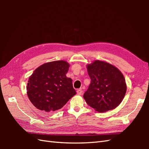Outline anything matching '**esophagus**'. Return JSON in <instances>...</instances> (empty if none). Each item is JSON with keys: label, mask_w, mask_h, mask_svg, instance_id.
I'll use <instances>...</instances> for the list:
<instances>
[{"label": "esophagus", "mask_w": 149, "mask_h": 149, "mask_svg": "<svg viewBox=\"0 0 149 149\" xmlns=\"http://www.w3.org/2000/svg\"><path fill=\"white\" fill-rule=\"evenodd\" d=\"M83 90L81 89H79L77 90V95H81L83 94Z\"/></svg>", "instance_id": "obj_1"}]
</instances>
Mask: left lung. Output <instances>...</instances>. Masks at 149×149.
<instances>
[{"instance_id": "left-lung-1", "label": "left lung", "mask_w": 149, "mask_h": 149, "mask_svg": "<svg viewBox=\"0 0 149 149\" xmlns=\"http://www.w3.org/2000/svg\"><path fill=\"white\" fill-rule=\"evenodd\" d=\"M91 83L83 97L86 103L98 112L116 108L127 90L122 72L109 63L96 60L87 65Z\"/></svg>"}]
</instances>
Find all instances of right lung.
Instances as JSON below:
<instances>
[{"label":"right lung","mask_w":149,"mask_h":149,"mask_svg":"<svg viewBox=\"0 0 149 149\" xmlns=\"http://www.w3.org/2000/svg\"><path fill=\"white\" fill-rule=\"evenodd\" d=\"M69 64L55 61L40 66L28 81L27 93L37 109L52 112L61 109L76 94L72 79L66 76Z\"/></svg>","instance_id":"obj_1"}]
</instances>
